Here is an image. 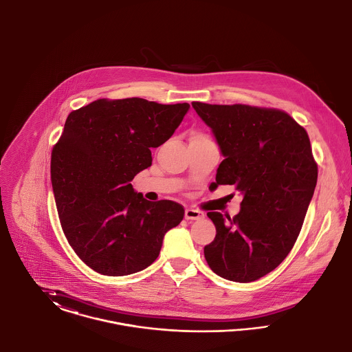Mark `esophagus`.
<instances>
[{"mask_svg": "<svg viewBox=\"0 0 352 352\" xmlns=\"http://www.w3.org/2000/svg\"><path fill=\"white\" fill-rule=\"evenodd\" d=\"M204 217V213L202 212H199V210H197V209H186L185 210V218L186 219H199V218H202Z\"/></svg>", "mask_w": 352, "mask_h": 352, "instance_id": "esophagus-1", "label": "esophagus"}]
</instances>
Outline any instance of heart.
Returning a JSON list of instances; mask_svg holds the SVG:
<instances>
[{
    "mask_svg": "<svg viewBox=\"0 0 352 352\" xmlns=\"http://www.w3.org/2000/svg\"><path fill=\"white\" fill-rule=\"evenodd\" d=\"M192 139H201V140H210L209 138L206 135H204V134H197V135L194 136Z\"/></svg>",
    "mask_w": 352,
    "mask_h": 352,
    "instance_id": "obj_1",
    "label": "heart"
}]
</instances>
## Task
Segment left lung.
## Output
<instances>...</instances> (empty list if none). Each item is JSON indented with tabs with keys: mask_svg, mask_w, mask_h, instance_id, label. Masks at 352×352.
Instances as JSON below:
<instances>
[{
	"mask_svg": "<svg viewBox=\"0 0 352 352\" xmlns=\"http://www.w3.org/2000/svg\"><path fill=\"white\" fill-rule=\"evenodd\" d=\"M191 104L225 157L210 188L232 185L243 195L237 216L208 213L217 234L204 249L205 258L226 280H258L284 261L298 240L318 182L309 138L281 109Z\"/></svg>",
	"mask_w": 352,
	"mask_h": 352,
	"instance_id": "8db88e82",
	"label": "left lung"
}]
</instances>
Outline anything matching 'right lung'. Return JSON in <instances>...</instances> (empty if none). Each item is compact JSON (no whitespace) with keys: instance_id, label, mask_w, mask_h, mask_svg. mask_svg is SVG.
I'll return each instance as SVG.
<instances>
[{"instance_id":"1","label":"right lung","mask_w":352,"mask_h":352,"mask_svg":"<svg viewBox=\"0 0 352 352\" xmlns=\"http://www.w3.org/2000/svg\"><path fill=\"white\" fill-rule=\"evenodd\" d=\"M189 109L98 99L68 115L52 150L51 181L63 232L91 270L126 276L147 268L166 232L184 219L182 205L147 201L130 182L151 166V147L174 134Z\"/></svg>"}]
</instances>
